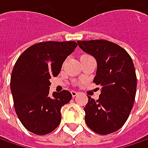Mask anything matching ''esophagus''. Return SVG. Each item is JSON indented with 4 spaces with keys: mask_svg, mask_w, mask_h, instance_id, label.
<instances>
[{
    "mask_svg": "<svg viewBox=\"0 0 148 148\" xmlns=\"http://www.w3.org/2000/svg\"><path fill=\"white\" fill-rule=\"evenodd\" d=\"M71 96H72L73 98H74V97H76V96H77V95L78 94V93H77V92L76 91H71Z\"/></svg>",
    "mask_w": 148,
    "mask_h": 148,
    "instance_id": "34e87169",
    "label": "esophagus"
}]
</instances>
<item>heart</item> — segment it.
<instances>
[{
    "mask_svg": "<svg viewBox=\"0 0 148 148\" xmlns=\"http://www.w3.org/2000/svg\"><path fill=\"white\" fill-rule=\"evenodd\" d=\"M85 56H88V55H82L81 57H85Z\"/></svg>",
    "mask_w": 148,
    "mask_h": 148,
    "instance_id": "obj_1",
    "label": "heart"
}]
</instances>
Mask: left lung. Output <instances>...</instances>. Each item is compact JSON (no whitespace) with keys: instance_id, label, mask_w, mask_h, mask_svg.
<instances>
[{"instance_id":"8db88e82","label":"left lung","mask_w":148,"mask_h":148,"mask_svg":"<svg viewBox=\"0 0 148 148\" xmlns=\"http://www.w3.org/2000/svg\"><path fill=\"white\" fill-rule=\"evenodd\" d=\"M77 44L96 59L98 67L93 82L102 87L98 100L88 96L84 108L86 124L100 135L116 132L127 121L136 97V75L132 57L125 49L108 40Z\"/></svg>"}]
</instances>
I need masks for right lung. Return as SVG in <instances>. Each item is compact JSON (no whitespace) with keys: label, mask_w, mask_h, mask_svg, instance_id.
<instances>
[{"label":"right lung","mask_w":148,"mask_h":148,"mask_svg":"<svg viewBox=\"0 0 148 148\" xmlns=\"http://www.w3.org/2000/svg\"><path fill=\"white\" fill-rule=\"evenodd\" d=\"M77 46L75 41L40 42L17 59L10 85L17 117L27 131L44 136L60 125V109L72 96L67 90L50 96L49 79L58 76L64 60Z\"/></svg>","instance_id":"add662e5"}]
</instances>
